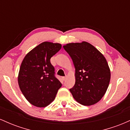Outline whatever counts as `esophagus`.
Here are the masks:
<instances>
[{"label":"esophagus","mask_w":130,"mask_h":130,"mask_svg":"<svg viewBox=\"0 0 130 130\" xmlns=\"http://www.w3.org/2000/svg\"><path fill=\"white\" fill-rule=\"evenodd\" d=\"M66 79H67V76H63V77H62V79H63V80H66Z\"/></svg>","instance_id":"esophagus-1"}]
</instances>
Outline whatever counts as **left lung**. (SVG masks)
Listing matches in <instances>:
<instances>
[{
  "label": "left lung",
  "instance_id": "left-lung-1",
  "mask_svg": "<svg viewBox=\"0 0 130 130\" xmlns=\"http://www.w3.org/2000/svg\"><path fill=\"white\" fill-rule=\"evenodd\" d=\"M75 67V84L70 89L75 100L84 106L98 103L106 92L111 71L106 59L87 41L63 46Z\"/></svg>",
  "mask_w": 130,
  "mask_h": 130
}]
</instances>
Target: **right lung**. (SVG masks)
Instances as JSON below:
<instances>
[{
    "label": "right lung",
    "instance_id": "1",
    "mask_svg": "<svg viewBox=\"0 0 130 130\" xmlns=\"http://www.w3.org/2000/svg\"><path fill=\"white\" fill-rule=\"evenodd\" d=\"M62 47L60 43L44 41L29 51L22 60L18 77L20 90L26 100L38 108L55 99L62 84L54 76L50 59Z\"/></svg>",
    "mask_w": 130,
    "mask_h": 130
}]
</instances>
